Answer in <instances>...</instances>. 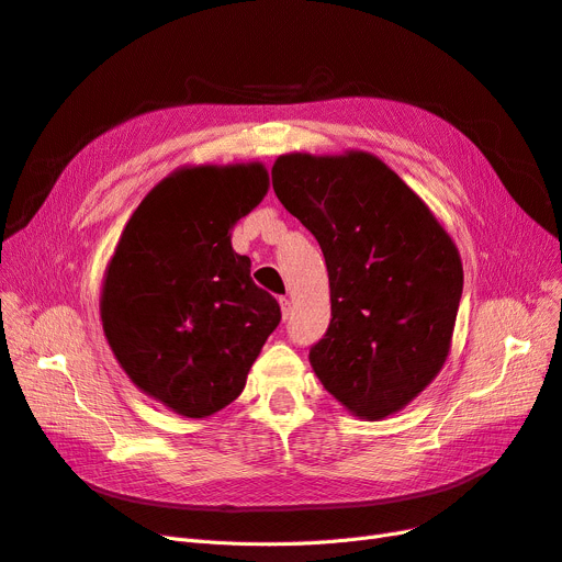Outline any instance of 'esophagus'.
Masks as SVG:
<instances>
[{"label":"esophagus","mask_w":562,"mask_h":562,"mask_svg":"<svg viewBox=\"0 0 562 562\" xmlns=\"http://www.w3.org/2000/svg\"><path fill=\"white\" fill-rule=\"evenodd\" d=\"M279 304H281V316H283V318L291 316V300H288V297H281V300H279Z\"/></svg>","instance_id":"34e87169"}]
</instances>
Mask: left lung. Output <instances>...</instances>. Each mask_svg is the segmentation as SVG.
Instances as JSON below:
<instances>
[{
	"instance_id": "8db88e82",
	"label": "left lung",
	"mask_w": 562,
	"mask_h": 562,
	"mask_svg": "<svg viewBox=\"0 0 562 562\" xmlns=\"http://www.w3.org/2000/svg\"><path fill=\"white\" fill-rule=\"evenodd\" d=\"M271 184L328 267L333 318L310 351L316 378L361 419L403 411L452 347L464 283L452 236L370 151H291Z\"/></svg>"
}]
</instances>
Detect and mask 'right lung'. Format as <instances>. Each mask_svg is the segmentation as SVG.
Returning <instances> with one entry per match:
<instances>
[{
	"label": "right lung",
	"instance_id": "right-lung-1",
	"mask_svg": "<svg viewBox=\"0 0 562 562\" xmlns=\"http://www.w3.org/2000/svg\"><path fill=\"white\" fill-rule=\"evenodd\" d=\"M269 192L260 161L180 166L133 211L108 262L100 321L116 363L182 417L227 407L281 321L232 229Z\"/></svg>",
	"mask_w": 562,
	"mask_h": 562
}]
</instances>
